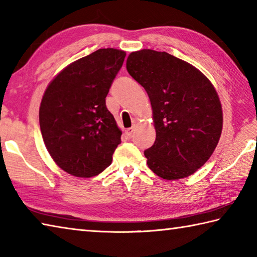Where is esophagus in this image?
<instances>
[{
  "instance_id": "34e87169",
  "label": "esophagus",
  "mask_w": 257,
  "mask_h": 257,
  "mask_svg": "<svg viewBox=\"0 0 257 257\" xmlns=\"http://www.w3.org/2000/svg\"><path fill=\"white\" fill-rule=\"evenodd\" d=\"M134 132H135V127H132V128L125 129L124 130V134L127 135V137H132V135L134 134Z\"/></svg>"
}]
</instances>
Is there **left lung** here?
Masks as SVG:
<instances>
[{
	"mask_svg": "<svg viewBox=\"0 0 257 257\" xmlns=\"http://www.w3.org/2000/svg\"><path fill=\"white\" fill-rule=\"evenodd\" d=\"M127 71L148 93L156 140L145 150L148 167L164 179L193 175L214 153L223 111L212 82L188 62L167 52L140 50Z\"/></svg>",
	"mask_w": 257,
	"mask_h": 257,
	"instance_id": "left-lung-1",
	"label": "left lung"
}]
</instances>
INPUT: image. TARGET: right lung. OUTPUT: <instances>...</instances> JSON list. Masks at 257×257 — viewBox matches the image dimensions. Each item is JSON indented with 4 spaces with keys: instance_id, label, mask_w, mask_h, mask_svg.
I'll return each mask as SVG.
<instances>
[{
    "instance_id": "1",
    "label": "right lung",
    "mask_w": 257,
    "mask_h": 257,
    "mask_svg": "<svg viewBox=\"0 0 257 257\" xmlns=\"http://www.w3.org/2000/svg\"><path fill=\"white\" fill-rule=\"evenodd\" d=\"M124 57L122 50L99 49L69 64L45 90L39 111L43 142L70 175L93 177L111 165L122 133L105 97Z\"/></svg>"
}]
</instances>
